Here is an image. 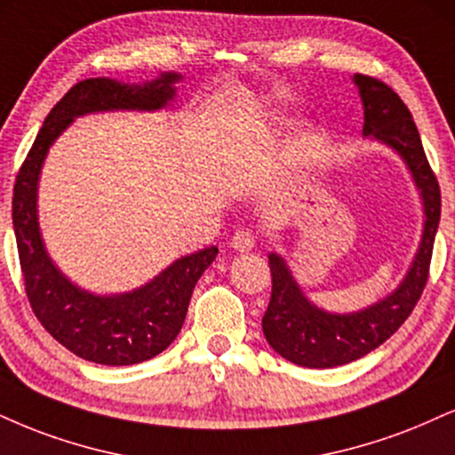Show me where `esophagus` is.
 I'll use <instances>...</instances> for the list:
<instances>
[{
	"label": "esophagus",
	"instance_id": "34e87169",
	"mask_svg": "<svg viewBox=\"0 0 455 455\" xmlns=\"http://www.w3.org/2000/svg\"><path fill=\"white\" fill-rule=\"evenodd\" d=\"M231 245L237 251H250L256 245V235L251 231H237L233 235Z\"/></svg>",
	"mask_w": 455,
	"mask_h": 455
}]
</instances>
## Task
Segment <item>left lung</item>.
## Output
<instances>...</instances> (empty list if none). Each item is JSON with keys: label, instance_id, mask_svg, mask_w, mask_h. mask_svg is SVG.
I'll return each instance as SVG.
<instances>
[{"label": "left lung", "instance_id": "left-lung-1", "mask_svg": "<svg viewBox=\"0 0 455 455\" xmlns=\"http://www.w3.org/2000/svg\"><path fill=\"white\" fill-rule=\"evenodd\" d=\"M364 103V135L381 140L407 161L424 199L426 224L411 271L396 292L358 314L335 315L314 307L290 275L286 262L269 256L271 300L262 332L277 354L299 366L331 369L358 360L379 347L404 324L430 275L432 248L441 220V188L432 172L411 112L386 82L354 74Z\"/></svg>", "mask_w": 455, "mask_h": 455}]
</instances>
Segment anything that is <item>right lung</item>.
<instances>
[{
  "instance_id": "right-lung-1",
  "label": "right lung",
  "mask_w": 455,
  "mask_h": 455,
  "mask_svg": "<svg viewBox=\"0 0 455 455\" xmlns=\"http://www.w3.org/2000/svg\"><path fill=\"white\" fill-rule=\"evenodd\" d=\"M180 76L165 74L146 86L108 78L82 80L51 109L44 127L16 173L12 222L25 294L40 324L89 363L124 366L155 358L172 346L184 324L195 283L216 259L218 248L175 260L144 288L120 297H95L59 273L44 250L37 228L36 193L44 156L76 116L103 109H158L173 97Z\"/></svg>"
}]
</instances>
